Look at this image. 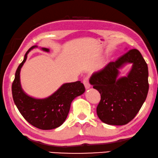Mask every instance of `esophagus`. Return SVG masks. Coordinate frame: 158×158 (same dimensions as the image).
<instances>
[{"label": "esophagus", "instance_id": "1", "mask_svg": "<svg viewBox=\"0 0 158 158\" xmlns=\"http://www.w3.org/2000/svg\"><path fill=\"white\" fill-rule=\"evenodd\" d=\"M83 83L84 84V86H85V88L86 89H89L91 86V84L89 83V79L88 77H84V79H83Z\"/></svg>", "mask_w": 158, "mask_h": 158}]
</instances>
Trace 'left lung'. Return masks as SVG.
Listing matches in <instances>:
<instances>
[{
    "label": "left lung",
    "instance_id": "1",
    "mask_svg": "<svg viewBox=\"0 0 158 158\" xmlns=\"http://www.w3.org/2000/svg\"><path fill=\"white\" fill-rule=\"evenodd\" d=\"M126 63L133 64L131 72L127 77L117 78L118 69ZM90 83L101 94L96 108L101 121L114 126L126 125L135 118L146 99L149 89L147 63L138 49H129L116 61L94 72Z\"/></svg>",
    "mask_w": 158,
    "mask_h": 158
}]
</instances>
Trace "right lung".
<instances>
[{"label":"right lung","mask_w":158,"mask_h":158,"mask_svg":"<svg viewBox=\"0 0 158 158\" xmlns=\"http://www.w3.org/2000/svg\"><path fill=\"white\" fill-rule=\"evenodd\" d=\"M32 46L25 53L24 60L16 70L15 79L12 84V94L15 104L28 123L42 130H51L60 126L67 118L70 106L77 96L85 91V87L80 81L64 84L52 95L43 99L27 96L21 88L20 72L27 60V55ZM49 52V49L42 48Z\"/></svg>","instance_id":"1"}]
</instances>
